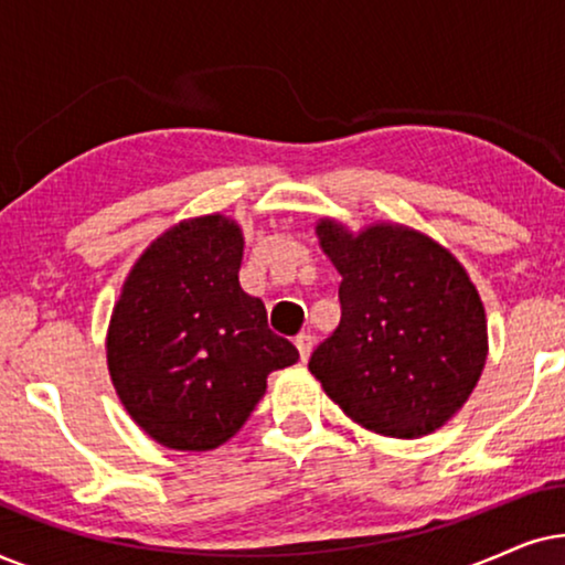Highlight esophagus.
Segmentation results:
<instances>
[{"label": "esophagus", "mask_w": 565, "mask_h": 565, "mask_svg": "<svg viewBox=\"0 0 565 565\" xmlns=\"http://www.w3.org/2000/svg\"><path fill=\"white\" fill-rule=\"evenodd\" d=\"M296 347H298V354H300V362H306L311 358V350H313V337L311 334H298L296 337Z\"/></svg>", "instance_id": "esophagus-1"}]
</instances>
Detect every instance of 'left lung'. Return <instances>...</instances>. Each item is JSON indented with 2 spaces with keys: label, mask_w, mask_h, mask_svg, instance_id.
<instances>
[{
  "label": "left lung",
  "mask_w": 565,
  "mask_h": 565,
  "mask_svg": "<svg viewBox=\"0 0 565 565\" xmlns=\"http://www.w3.org/2000/svg\"><path fill=\"white\" fill-rule=\"evenodd\" d=\"M342 275V321L308 370L362 427L398 439L443 427L486 362V313L450 252L404 226L316 228Z\"/></svg>",
  "instance_id": "left-lung-1"
}]
</instances>
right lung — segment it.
Listing matches in <instances>:
<instances>
[{
	"label": "right lung",
	"instance_id": "obj_1",
	"mask_svg": "<svg viewBox=\"0 0 565 565\" xmlns=\"http://www.w3.org/2000/svg\"><path fill=\"white\" fill-rule=\"evenodd\" d=\"M242 231L221 215L184 221L130 269L107 331V365L134 422L172 450H213L298 360L238 285Z\"/></svg>",
	"mask_w": 565,
	"mask_h": 565
}]
</instances>
